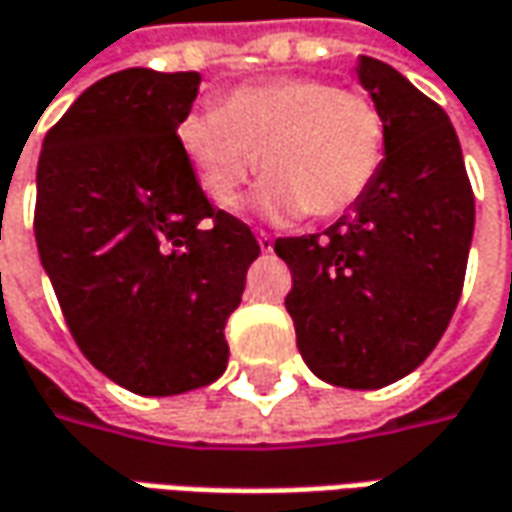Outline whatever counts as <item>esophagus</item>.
<instances>
[{
  "label": "esophagus",
  "mask_w": 512,
  "mask_h": 512,
  "mask_svg": "<svg viewBox=\"0 0 512 512\" xmlns=\"http://www.w3.org/2000/svg\"><path fill=\"white\" fill-rule=\"evenodd\" d=\"M257 243H260V252H272V235L269 232H257Z\"/></svg>",
  "instance_id": "34e87169"
}]
</instances>
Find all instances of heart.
I'll return each instance as SVG.
<instances>
[{"label": "heart", "instance_id": "heart-1", "mask_svg": "<svg viewBox=\"0 0 512 512\" xmlns=\"http://www.w3.org/2000/svg\"><path fill=\"white\" fill-rule=\"evenodd\" d=\"M388 124L365 93L326 79H283L240 87L221 110H195L178 144L201 189L221 206L257 169V209L269 218H334L377 181Z\"/></svg>", "mask_w": 512, "mask_h": 512}]
</instances>
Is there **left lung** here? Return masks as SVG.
<instances>
[{"label": "left lung", "mask_w": 512, "mask_h": 512, "mask_svg": "<svg viewBox=\"0 0 512 512\" xmlns=\"http://www.w3.org/2000/svg\"><path fill=\"white\" fill-rule=\"evenodd\" d=\"M360 84L388 124L377 181L326 232L277 238L286 311L323 382L371 391L422 365L465 283L473 189L448 113L391 64L362 56Z\"/></svg>", "instance_id": "left-lung-1"}]
</instances>
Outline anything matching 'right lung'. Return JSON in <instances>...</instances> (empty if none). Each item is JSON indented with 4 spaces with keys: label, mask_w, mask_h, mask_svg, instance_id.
I'll return each mask as SVG.
<instances>
[{
    "label": "right lung",
    "mask_w": 512,
    "mask_h": 512,
    "mask_svg": "<svg viewBox=\"0 0 512 512\" xmlns=\"http://www.w3.org/2000/svg\"><path fill=\"white\" fill-rule=\"evenodd\" d=\"M201 73L130 67L50 127L36 169V246L67 328L104 377L175 397L221 377L226 320L260 255L206 201L178 144Z\"/></svg>",
    "instance_id": "add662e5"
}]
</instances>
